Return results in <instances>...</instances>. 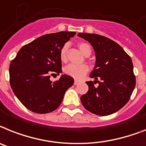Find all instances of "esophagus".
<instances>
[{"label":"esophagus","mask_w":146,"mask_h":146,"mask_svg":"<svg viewBox=\"0 0 146 146\" xmlns=\"http://www.w3.org/2000/svg\"><path fill=\"white\" fill-rule=\"evenodd\" d=\"M79 81H77V80H75V82H74V85H77V84H79Z\"/></svg>","instance_id":"34e87169"}]
</instances>
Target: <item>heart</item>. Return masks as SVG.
<instances>
[{"label":"heart","instance_id":"1","mask_svg":"<svg viewBox=\"0 0 146 146\" xmlns=\"http://www.w3.org/2000/svg\"><path fill=\"white\" fill-rule=\"evenodd\" d=\"M79 50L82 54L84 56H87L88 54H90L91 52V49H90V45L86 44V43H79L78 44ZM67 45H64L60 51V58L62 62H65L67 59ZM89 71V67L86 64H82V65H76V64H68L66 66L64 69V72L65 73L66 75L72 77L73 79L80 80L83 79L84 76L86 75L88 72Z\"/></svg>","mask_w":146,"mask_h":146}]
</instances>
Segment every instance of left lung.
Returning a JSON list of instances; mask_svg holds the SVG:
<instances>
[{
	"mask_svg": "<svg viewBox=\"0 0 146 146\" xmlns=\"http://www.w3.org/2000/svg\"><path fill=\"white\" fill-rule=\"evenodd\" d=\"M78 36L88 41L94 48L96 63L90 77L99 84L95 87V81L94 83L87 82L88 91L81 96V102L94 114H112L124 107L135 88L131 58L122 46L108 38L82 33Z\"/></svg>",
	"mask_w": 146,
	"mask_h": 146,
	"instance_id": "obj_1",
	"label": "left lung"
}]
</instances>
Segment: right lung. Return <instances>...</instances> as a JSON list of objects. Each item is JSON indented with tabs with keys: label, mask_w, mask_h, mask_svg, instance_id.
I'll return each mask as SVG.
<instances>
[{
	"label": "right lung",
	"mask_w": 146,
	"mask_h": 146,
	"mask_svg": "<svg viewBox=\"0 0 146 146\" xmlns=\"http://www.w3.org/2000/svg\"><path fill=\"white\" fill-rule=\"evenodd\" d=\"M75 32H58L38 37L21 47L9 66V82L15 95L29 111L46 113L62 103L74 79L62 74L52 83L50 76L62 73L60 51Z\"/></svg>",
	"instance_id": "add662e5"
}]
</instances>
